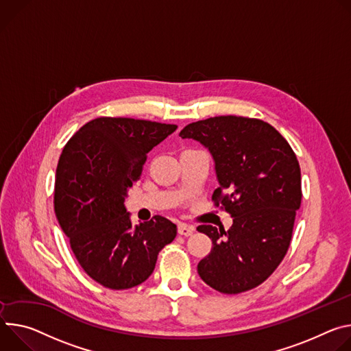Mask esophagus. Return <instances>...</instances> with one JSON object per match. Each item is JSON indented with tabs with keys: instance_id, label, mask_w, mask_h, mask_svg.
Instances as JSON below:
<instances>
[{
	"instance_id": "esophagus-1",
	"label": "esophagus",
	"mask_w": 351,
	"mask_h": 351,
	"mask_svg": "<svg viewBox=\"0 0 351 351\" xmlns=\"http://www.w3.org/2000/svg\"><path fill=\"white\" fill-rule=\"evenodd\" d=\"M193 231H195V228L191 227V226H186V224H178V234L180 236H192Z\"/></svg>"
}]
</instances>
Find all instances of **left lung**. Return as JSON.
I'll return each instance as SVG.
<instances>
[{"mask_svg":"<svg viewBox=\"0 0 351 351\" xmlns=\"http://www.w3.org/2000/svg\"><path fill=\"white\" fill-rule=\"evenodd\" d=\"M180 136L209 149L219 181L212 201L232 217L227 231L198 226L213 244L198 274L220 293L248 291L274 274L290 247L302 198L295 153L270 124L248 117H210Z\"/></svg>","mask_w":351,"mask_h":351,"instance_id":"8db88e82","label":"left lung"}]
</instances>
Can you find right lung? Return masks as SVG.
Masks as SVG:
<instances>
[{
    "mask_svg": "<svg viewBox=\"0 0 351 351\" xmlns=\"http://www.w3.org/2000/svg\"><path fill=\"white\" fill-rule=\"evenodd\" d=\"M177 130L123 117H99L66 142L60 156L54 210L86 274L111 290L143 283L159 252L177 236L163 216L132 227L125 197L147 153Z\"/></svg>",
    "mask_w": 351,
    "mask_h": 351,
    "instance_id": "1",
    "label": "right lung"
}]
</instances>
